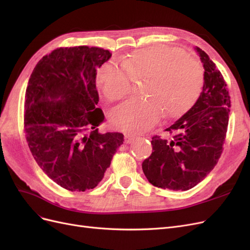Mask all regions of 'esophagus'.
<instances>
[{"instance_id": "34e87169", "label": "esophagus", "mask_w": 250, "mask_h": 250, "mask_svg": "<svg viewBox=\"0 0 250 250\" xmlns=\"http://www.w3.org/2000/svg\"><path fill=\"white\" fill-rule=\"evenodd\" d=\"M125 142L127 143V144H129V143H131V142H133L135 139L138 138V135L137 134H132V133H125Z\"/></svg>"}]
</instances>
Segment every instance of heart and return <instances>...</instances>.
I'll use <instances>...</instances> for the list:
<instances>
[{
    "label": "heart",
    "instance_id": "b5f03b06",
    "mask_svg": "<svg viewBox=\"0 0 250 250\" xmlns=\"http://www.w3.org/2000/svg\"><path fill=\"white\" fill-rule=\"evenodd\" d=\"M117 64L108 62L98 73L104 97L115 101L129 93L131 79H145L143 98H131L113 107L109 120L117 129L142 132L165 116L178 118L190 110L202 92L200 64L179 48L155 44L135 51Z\"/></svg>",
    "mask_w": 250,
    "mask_h": 250
}]
</instances>
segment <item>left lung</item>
I'll use <instances>...</instances> for the list:
<instances>
[{"label": "left lung", "instance_id": "8db88e82", "mask_svg": "<svg viewBox=\"0 0 250 250\" xmlns=\"http://www.w3.org/2000/svg\"><path fill=\"white\" fill-rule=\"evenodd\" d=\"M204 67V83L197 102L167 128L171 140L154 135L152 153L142 164L150 184L187 191L214 169L223 151L230 97L226 82L206 52L196 47Z\"/></svg>", "mask_w": 250, "mask_h": 250}]
</instances>
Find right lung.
<instances>
[{
  "label": "right lung",
  "instance_id": "add662e5",
  "mask_svg": "<svg viewBox=\"0 0 250 250\" xmlns=\"http://www.w3.org/2000/svg\"><path fill=\"white\" fill-rule=\"evenodd\" d=\"M110 57L97 47L57 48L30 76L24 111L28 146L41 169L65 190L96 188L124 142L122 133L102 134L97 128L104 120L97 106V71Z\"/></svg>",
  "mask_w": 250,
  "mask_h": 250
}]
</instances>
